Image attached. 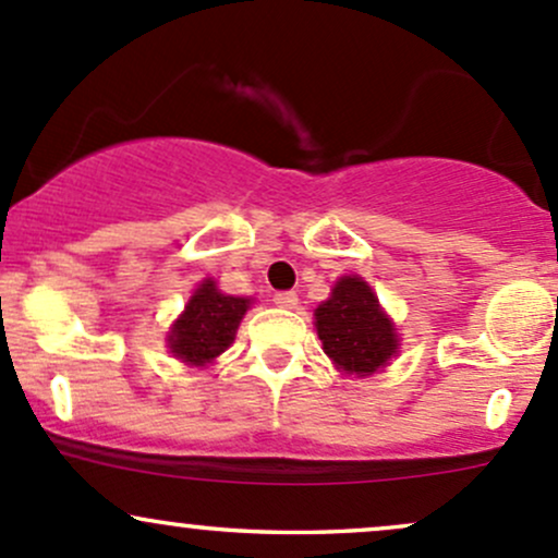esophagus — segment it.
<instances>
[{
    "label": "esophagus",
    "mask_w": 558,
    "mask_h": 558,
    "mask_svg": "<svg viewBox=\"0 0 558 558\" xmlns=\"http://www.w3.org/2000/svg\"><path fill=\"white\" fill-rule=\"evenodd\" d=\"M272 302L278 304V307H286V310H291V307H296L299 296H296V291H278V294L272 296Z\"/></svg>",
    "instance_id": "34e87169"
}]
</instances>
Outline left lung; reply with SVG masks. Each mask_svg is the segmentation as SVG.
Returning a JSON list of instances; mask_svg holds the SVG:
<instances>
[{
  "label": "left lung",
  "instance_id": "1",
  "mask_svg": "<svg viewBox=\"0 0 558 558\" xmlns=\"http://www.w3.org/2000/svg\"><path fill=\"white\" fill-rule=\"evenodd\" d=\"M326 355L350 374H374L396 353V328L361 278H342L331 299L315 310Z\"/></svg>",
  "mask_w": 558,
  "mask_h": 558
}]
</instances>
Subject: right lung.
I'll return each instance as SVG.
<instances>
[{
    "label": "right lung",
    "mask_w": 558,
    "mask_h": 558,
    "mask_svg": "<svg viewBox=\"0 0 558 558\" xmlns=\"http://www.w3.org/2000/svg\"><path fill=\"white\" fill-rule=\"evenodd\" d=\"M248 304L251 299L221 294L214 280H205L192 294L184 315L173 324L171 337H168L171 353L195 366L210 363L232 344Z\"/></svg>",
    "instance_id": "right-lung-1"
}]
</instances>
